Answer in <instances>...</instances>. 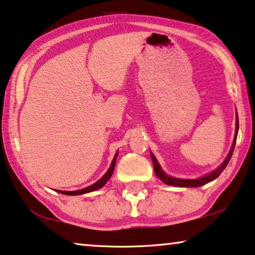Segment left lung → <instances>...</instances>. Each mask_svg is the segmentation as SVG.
I'll return each mask as SVG.
<instances>
[{
  "instance_id": "1",
  "label": "left lung",
  "mask_w": 255,
  "mask_h": 255,
  "mask_svg": "<svg viewBox=\"0 0 255 255\" xmlns=\"http://www.w3.org/2000/svg\"><path fill=\"white\" fill-rule=\"evenodd\" d=\"M238 128H239V123H238V117H237L236 134H235L234 143H232L230 152H229V155H228L227 158H225L224 162L222 163L220 166L216 168V170L211 172V173L203 175V177H201L199 179H179V178L170 177V175H167L162 170L160 165L158 164V162H157L156 157L153 156L151 152H150V155H151V159H152V164H153V171H155V173H156L157 177H158L160 180L164 182V184L170 185V186H177V187H200V186L206 185V184H208V182L215 180V179H216L218 175H220L222 172H223L224 168L227 167V165L229 164V162H230L231 156H232V153H234V149H235V145H236L237 135H238Z\"/></svg>"
}]
</instances>
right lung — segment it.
Masks as SVG:
<instances>
[{"instance_id": "obj_1", "label": "right lung", "mask_w": 255, "mask_h": 255, "mask_svg": "<svg viewBox=\"0 0 255 255\" xmlns=\"http://www.w3.org/2000/svg\"><path fill=\"white\" fill-rule=\"evenodd\" d=\"M117 157H118V152L116 153V156H114V158L112 160V164H111V166H110L109 170H107L106 173L104 174L103 177L100 178L98 181L95 182V184H93V185L89 186V187H85L83 189H80V191H73V192L59 191V193H61V194H66V195H81V194H85V193H90V192L96 191V189L102 188L103 186L105 185L107 181H109V179L111 178V175H112V173H113L114 166H116V162H117Z\"/></svg>"}]
</instances>
